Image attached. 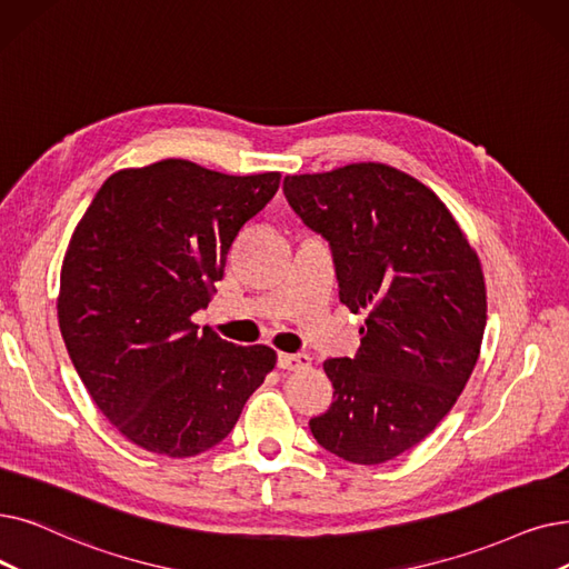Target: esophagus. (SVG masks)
I'll return each mask as SVG.
<instances>
[{"label":"esophagus","instance_id":"obj_1","mask_svg":"<svg viewBox=\"0 0 569 569\" xmlns=\"http://www.w3.org/2000/svg\"><path fill=\"white\" fill-rule=\"evenodd\" d=\"M311 365V358L305 353H281L279 356V367L288 369V372H300V369H307Z\"/></svg>","mask_w":569,"mask_h":569}]
</instances>
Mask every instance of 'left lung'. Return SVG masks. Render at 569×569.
<instances>
[{
	"label": "left lung",
	"mask_w": 569,
	"mask_h": 569,
	"mask_svg": "<svg viewBox=\"0 0 569 569\" xmlns=\"http://www.w3.org/2000/svg\"><path fill=\"white\" fill-rule=\"evenodd\" d=\"M288 204L323 234L339 300L367 313L356 358H330L332 407L309 421L330 453L379 465L423 441L479 360L486 281L439 197L383 162L283 179Z\"/></svg>",
	"instance_id": "left-lung-1"
}]
</instances>
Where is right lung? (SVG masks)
<instances>
[{"label": "right lung", "mask_w": 569, "mask_h": 569, "mask_svg": "<svg viewBox=\"0 0 569 569\" xmlns=\"http://www.w3.org/2000/svg\"><path fill=\"white\" fill-rule=\"evenodd\" d=\"M279 181V171L232 177L181 158L128 167L73 230L60 332L97 409L143 451L216 447L274 369V349L200 332L192 313L211 302L232 241Z\"/></svg>", "instance_id": "obj_1"}]
</instances>
